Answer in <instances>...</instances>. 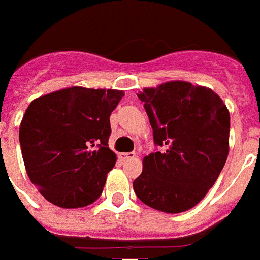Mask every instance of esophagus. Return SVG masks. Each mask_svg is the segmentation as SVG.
Masks as SVG:
<instances>
[{
	"label": "esophagus",
	"mask_w": 260,
	"mask_h": 260,
	"mask_svg": "<svg viewBox=\"0 0 260 260\" xmlns=\"http://www.w3.org/2000/svg\"><path fill=\"white\" fill-rule=\"evenodd\" d=\"M134 156H135V153H121L119 154V158L123 160L130 159V158H134Z\"/></svg>",
	"instance_id": "obj_1"
}]
</instances>
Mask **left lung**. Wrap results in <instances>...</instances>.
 I'll return each instance as SVG.
<instances>
[{
    "label": "left lung",
    "mask_w": 260,
    "mask_h": 260,
    "mask_svg": "<svg viewBox=\"0 0 260 260\" xmlns=\"http://www.w3.org/2000/svg\"><path fill=\"white\" fill-rule=\"evenodd\" d=\"M154 143L133 187L141 201L169 214L198 205L219 177L229 155L230 113L205 86L171 81L139 91Z\"/></svg>",
    "instance_id": "8db88e82"
}]
</instances>
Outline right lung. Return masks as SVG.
I'll list each match as a JSON object with an SVG mask.
<instances>
[{"label": "right lung", "mask_w": 260, "mask_h": 260, "mask_svg": "<svg viewBox=\"0 0 260 260\" xmlns=\"http://www.w3.org/2000/svg\"><path fill=\"white\" fill-rule=\"evenodd\" d=\"M121 90L73 86L29 105L19 126L23 164L44 198L78 209L100 198L117 155L109 149L110 115Z\"/></svg>", "instance_id": "obj_1"}]
</instances>
